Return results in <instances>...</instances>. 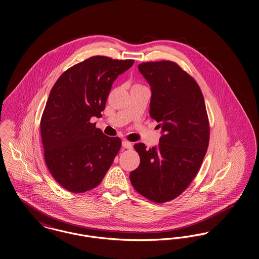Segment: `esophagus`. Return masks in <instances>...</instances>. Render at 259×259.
<instances>
[{
	"instance_id": "34e87169",
	"label": "esophagus",
	"mask_w": 259,
	"mask_h": 259,
	"mask_svg": "<svg viewBox=\"0 0 259 259\" xmlns=\"http://www.w3.org/2000/svg\"><path fill=\"white\" fill-rule=\"evenodd\" d=\"M122 148H127V149H131L133 148V144L126 140H123L122 141Z\"/></svg>"
}]
</instances>
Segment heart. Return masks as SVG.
Listing matches in <instances>:
<instances>
[{
	"label": "heart",
	"instance_id": "heart-1",
	"mask_svg": "<svg viewBox=\"0 0 259 259\" xmlns=\"http://www.w3.org/2000/svg\"><path fill=\"white\" fill-rule=\"evenodd\" d=\"M135 85H141V84H135Z\"/></svg>",
	"mask_w": 259,
	"mask_h": 259
}]
</instances>
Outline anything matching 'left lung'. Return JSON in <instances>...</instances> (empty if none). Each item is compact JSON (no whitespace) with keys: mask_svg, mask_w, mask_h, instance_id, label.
I'll list each match as a JSON object with an SVG mask.
<instances>
[{"mask_svg":"<svg viewBox=\"0 0 259 259\" xmlns=\"http://www.w3.org/2000/svg\"><path fill=\"white\" fill-rule=\"evenodd\" d=\"M139 70L151 87L149 114L161 127L159 144H136L141 162L131 172L135 189L155 203L181 195L200 169L209 144V121L195 79L171 61L146 62Z\"/></svg>","mask_w":259,"mask_h":259,"instance_id":"8db88e82","label":"left lung"}]
</instances>
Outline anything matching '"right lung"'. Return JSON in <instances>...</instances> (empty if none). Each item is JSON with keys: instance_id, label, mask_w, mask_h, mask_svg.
Listing matches in <instances>:
<instances>
[{"instance_id": "right-lung-1", "label": "right lung", "mask_w": 259, "mask_h": 259, "mask_svg": "<svg viewBox=\"0 0 259 259\" xmlns=\"http://www.w3.org/2000/svg\"><path fill=\"white\" fill-rule=\"evenodd\" d=\"M134 63L91 57L64 72L54 84L39 130L46 164L65 189L89 191L111 167L121 141L104 135L91 118L102 116L113 80Z\"/></svg>"}]
</instances>
